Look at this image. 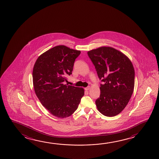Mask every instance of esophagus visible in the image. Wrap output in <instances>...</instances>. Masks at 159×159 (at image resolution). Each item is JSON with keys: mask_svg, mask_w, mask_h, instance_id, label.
Here are the masks:
<instances>
[{"mask_svg": "<svg viewBox=\"0 0 159 159\" xmlns=\"http://www.w3.org/2000/svg\"><path fill=\"white\" fill-rule=\"evenodd\" d=\"M90 89H91L90 86H88L86 87V88L84 89V90H86V91H88V90H90Z\"/></svg>", "mask_w": 159, "mask_h": 159, "instance_id": "34e87169", "label": "esophagus"}]
</instances>
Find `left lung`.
I'll return each instance as SVG.
<instances>
[{
    "mask_svg": "<svg viewBox=\"0 0 159 159\" xmlns=\"http://www.w3.org/2000/svg\"><path fill=\"white\" fill-rule=\"evenodd\" d=\"M95 67L101 84L100 96L95 101L98 111L107 116L121 113L130 100L134 87V69L123 52L109 46L87 52Z\"/></svg>",
    "mask_w": 159,
    "mask_h": 159,
    "instance_id": "8db88e82",
    "label": "left lung"
}]
</instances>
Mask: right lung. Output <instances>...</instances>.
<instances>
[{
	"label": "right lung",
	"instance_id": "1",
	"mask_svg": "<svg viewBox=\"0 0 159 159\" xmlns=\"http://www.w3.org/2000/svg\"><path fill=\"white\" fill-rule=\"evenodd\" d=\"M80 50L58 45L38 57L32 78L35 93L41 103L52 116L64 118L77 110L84 91L82 87L64 84L70 75Z\"/></svg>",
	"mask_w": 159,
	"mask_h": 159
}]
</instances>
